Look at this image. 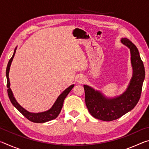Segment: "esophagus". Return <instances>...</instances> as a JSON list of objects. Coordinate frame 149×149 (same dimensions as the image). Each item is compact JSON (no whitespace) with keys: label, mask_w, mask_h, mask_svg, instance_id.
<instances>
[{"label":"esophagus","mask_w":149,"mask_h":149,"mask_svg":"<svg viewBox=\"0 0 149 149\" xmlns=\"http://www.w3.org/2000/svg\"><path fill=\"white\" fill-rule=\"evenodd\" d=\"M85 81V79L84 76H79L77 79V82L79 84H83Z\"/></svg>","instance_id":"1"}]
</instances>
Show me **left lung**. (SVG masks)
<instances>
[{
    "label": "left lung",
    "mask_w": 149,
    "mask_h": 149,
    "mask_svg": "<svg viewBox=\"0 0 149 149\" xmlns=\"http://www.w3.org/2000/svg\"><path fill=\"white\" fill-rule=\"evenodd\" d=\"M121 42L130 50L133 69L132 79L125 91L110 98L89 85H84L85 104L89 113L97 119L106 122L117 120L134 108L140 99L145 79L144 65L137 48L126 38L121 39Z\"/></svg>",
    "instance_id": "8db88e82"
}]
</instances>
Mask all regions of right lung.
I'll list each match as a JSON object with an SVG mask.
<instances>
[{"mask_svg":"<svg viewBox=\"0 0 149 149\" xmlns=\"http://www.w3.org/2000/svg\"><path fill=\"white\" fill-rule=\"evenodd\" d=\"M17 49V47L16 49H14V54L12 55V56L10 59L9 62L8 63L6 68V79H7V87H8V95L9 97V99L10 100L12 104L14 105V107L16 108V109L19 111V112H21L25 117L27 118L29 121L31 122H35V123H45L49 121L52 120L56 118L59 115L60 111L62 110L63 103H64V99L65 97H67V95L69 94L73 87H74V84L70 85L67 89H65L64 91H63L61 94H60L58 97L57 98L56 101L54 102V104L52 106V107L50 108L49 110L45 112H37V113H33V112H30L29 111L25 109L20 105L18 102L16 101V99H15L14 96L13 95L12 90L10 89V79H9V72L10 68V65L12 64V60L14 57L15 53H16V50Z\"/></svg>","mask_w":149,"mask_h":149,"instance_id":"1","label":"right lung"}]
</instances>
